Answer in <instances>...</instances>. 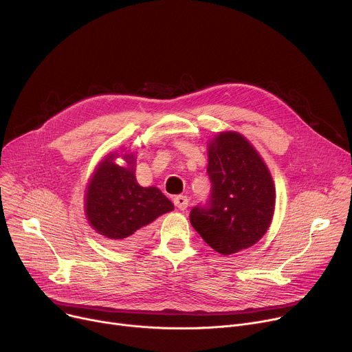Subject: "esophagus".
Masks as SVG:
<instances>
[{"label":"esophagus","instance_id":"34e87169","mask_svg":"<svg viewBox=\"0 0 352 352\" xmlns=\"http://www.w3.org/2000/svg\"><path fill=\"white\" fill-rule=\"evenodd\" d=\"M188 204H189V199L184 195H178L174 197V205L179 209V210H186L188 208Z\"/></svg>","mask_w":352,"mask_h":352}]
</instances>
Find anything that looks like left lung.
<instances>
[{"instance_id":"obj_1","label":"left lung","mask_w":352,"mask_h":352,"mask_svg":"<svg viewBox=\"0 0 352 352\" xmlns=\"http://www.w3.org/2000/svg\"><path fill=\"white\" fill-rule=\"evenodd\" d=\"M212 195L206 208H193L192 227L221 255L255 245L269 230L276 206L272 174L250 142L235 131L208 143Z\"/></svg>"}]
</instances>
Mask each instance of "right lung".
<instances>
[{"instance_id":"add662e5","label":"right lung","mask_w":352,"mask_h":352,"mask_svg":"<svg viewBox=\"0 0 352 352\" xmlns=\"http://www.w3.org/2000/svg\"><path fill=\"white\" fill-rule=\"evenodd\" d=\"M121 157L125 166L115 163ZM135 153H109L100 162L86 186L87 223L117 246H132L143 238L146 227L174 205L156 186H140L135 177Z\"/></svg>"}]
</instances>
